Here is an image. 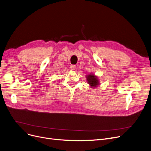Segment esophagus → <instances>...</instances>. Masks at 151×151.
Returning <instances> with one entry per match:
<instances>
[{"mask_svg": "<svg viewBox=\"0 0 151 151\" xmlns=\"http://www.w3.org/2000/svg\"><path fill=\"white\" fill-rule=\"evenodd\" d=\"M71 70H75V68H76V66L75 65H71Z\"/></svg>", "mask_w": 151, "mask_h": 151, "instance_id": "34e87169", "label": "esophagus"}]
</instances>
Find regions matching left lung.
I'll return each instance as SVG.
<instances>
[{
  "mask_svg": "<svg viewBox=\"0 0 151 151\" xmlns=\"http://www.w3.org/2000/svg\"><path fill=\"white\" fill-rule=\"evenodd\" d=\"M87 81L92 87H96L99 85V80L94 75L90 74L87 76Z\"/></svg>",
  "mask_w": 151,
  "mask_h": 151,
  "instance_id": "obj_1",
  "label": "left lung"
}]
</instances>
